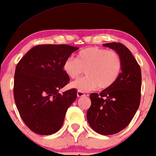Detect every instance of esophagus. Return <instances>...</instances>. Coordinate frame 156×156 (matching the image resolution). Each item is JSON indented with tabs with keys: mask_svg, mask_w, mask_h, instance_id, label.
I'll use <instances>...</instances> for the list:
<instances>
[{
	"mask_svg": "<svg viewBox=\"0 0 156 156\" xmlns=\"http://www.w3.org/2000/svg\"><path fill=\"white\" fill-rule=\"evenodd\" d=\"M85 94L83 92H81V91H77V96L78 97H83L85 96Z\"/></svg>",
	"mask_w": 156,
	"mask_h": 156,
	"instance_id": "34e87169",
	"label": "esophagus"
}]
</instances>
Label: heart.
Masks as SVG:
<instances>
[{
  "instance_id": "obj_1",
  "label": "heart",
  "mask_w": 156,
  "mask_h": 156,
  "mask_svg": "<svg viewBox=\"0 0 156 156\" xmlns=\"http://www.w3.org/2000/svg\"><path fill=\"white\" fill-rule=\"evenodd\" d=\"M122 69V60L118 52L96 47L85 48L77 53L76 59L69 58L63 63V71L71 79L83 73L86 76L71 84L81 92H89L97 87L106 89L118 80Z\"/></svg>"
}]
</instances>
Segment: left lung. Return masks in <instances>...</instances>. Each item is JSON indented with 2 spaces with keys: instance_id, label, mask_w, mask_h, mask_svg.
Segmentation results:
<instances>
[{
  "instance_id": "1",
  "label": "left lung",
  "mask_w": 156,
  "mask_h": 156,
  "mask_svg": "<svg viewBox=\"0 0 156 156\" xmlns=\"http://www.w3.org/2000/svg\"><path fill=\"white\" fill-rule=\"evenodd\" d=\"M103 46L114 49L120 56L121 72L110 87L99 94L90 95L91 106L87 119L96 132L112 135L129 126L140 107L142 73L140 65L126 46L117 42Z\"/></svg>"
}]
</instances>
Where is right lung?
Instances as JSON below:
<instances>
[{
	"label": "right lung",
	"mask_w": 156,
	"mask_h": 156,
	"mask_svg": "<svg viewBox=\"0 0 156 156\" xmlns=\"http://www.w3.org/2000/svg\"><path fill=\"white\" fill-rule=\"evenodd\" d=\"M78 49L66 44L38 45L16 65L14 101L23 122L34 133L50 135L63 126L68 108L77 95L74 88L58 92L70 80L63 63Z\"/></svg>",
	"instance_id": "obj_1"
}]
</instances>
